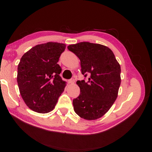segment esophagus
<instances>
[{
  "instance_id": "esophagus-1",
  "label": "esophagus",
  "mask_w": 152,
  "mask_h": 152,
  "mask_svg": "<svg viewBox=\"0 0 152 152\" xmlns=\"http://www.w3.org/2000/svg\"><path fill=\"white\" fill-rule=\"evenodd\" d=\"M68 83L70 84H73L75 83V80L74 79H70V80H68Z\"/></svg>"
}]
</instances>
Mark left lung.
I'll list each match as a JSON object with an SVG mask.
<instances>
[{
  "mask_svg": "<svg viewBox=\"0 0 152 152\" xmlns=\"http://www.w3.org/2000/svg\"><path fill=\"white\" fill-rule=\"evenodd\" d=\"M68 49L80 60L87 81H77L80 94L72 100L74 111L85 120H96L110 109L118 97L121 78L120 66L112 50L89 42L70 45Z\"/></svg>",
  "mask_w": 152,
  "mask_h": 152,
  "instance_id": "obj_1",
  "label": "left lung"
}]
</instances>
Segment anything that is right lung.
Returning <instances> with one entry per match:
<instances>
[{
    "mask_svg": "<svg viewBox=\"0 0 152 152\" xmlns=\"http://www.w3.org/2000/svg\"><path fill=\"white\" fill-rule=\"evenodd\" d=\"M64 43L48 42L35 45L22 56L18 66V88L26 105L32 111H53L66 86L57 64L65 50Z\"/></svg>",
    "mask_w": 152,
    "mask_h": 152,
    "instance_id": "1",
    "label": "right lung"
}]
</instances>
